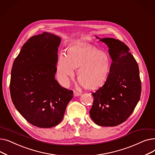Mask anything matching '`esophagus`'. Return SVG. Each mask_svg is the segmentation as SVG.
I'll return each instance as SVG.
<instances>
[{
	"instance_id": "esophagus-1",
	"label": "esophagus",
	"mask_w": 155,
	"mask_h": 155,
	"mask_svg": "<svg viewBox=\"0 0 155 155\" xmlns=\"http://www.w3.org/2000/svg\"><path fill=\"white\" fill-rule=\"evenodd\" d=\"M74 95L75 96H79V95H81V93H80V92H77V91H74Z\"/></svg>"
}]
</instances>
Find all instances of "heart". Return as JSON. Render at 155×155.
<instances>
[{
  "label": "heart",
  "instance_id": "b5f03b06",
  "mask_svg": "<svg viewBox=\"0 0 155 155\" xmlns=\"http://www.w3.org/2000/svg\"><path fill=\"white\" fill-rule=\"evenodd\" d=\"M111 60L108 54L91 45H75L69 48L67 54H59L56 63V77L59 83L67 87L70 79L78 68L80 84L91 89L103 85L108 78Z\"/></svg>",
  "mask_w": 155,
  "mask_h": 155
}]
</instances>
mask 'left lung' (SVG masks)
Returning a JSON list of instances; mask_svg holds the SVG:
<instances>
[{"label":"left lung","instance_id":"left-lung-1","mask_svg":"<svg viewBox=\"0 0 155 155\" xmlns=\"http://www.w3.org/2000/svg\"><path fill=\"white\" fill-rule=\"evenodd\" d=\"M100 41L107 45L112 62L106 82L92 94L94 99L90 115L97 125L116 126L127 119L140 101L139 67L124 43L110 38Z\"/></svg>","mask_w":155,"mask_h":155}]
</instances>
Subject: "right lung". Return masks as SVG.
Segmentation results:
<instances>
[{
    "label": "right lung",
    "mask_w": 155,
    "mask_h": 155,
    "mask_svg": "<svg viewBox=\"0 0 155 155\" xmlns=\"http://www.w3.org/2000/svg\"><path fill=\"white\" fill-rule=\"evenodd\" d=\"M61 39L44 32L30 38L12 65L10 82L12 101L33 126L49 128L62 120L73 92L55 79Z\"/></svg>",
    "instance_id": "right-lung-1"
}]
</instances>
